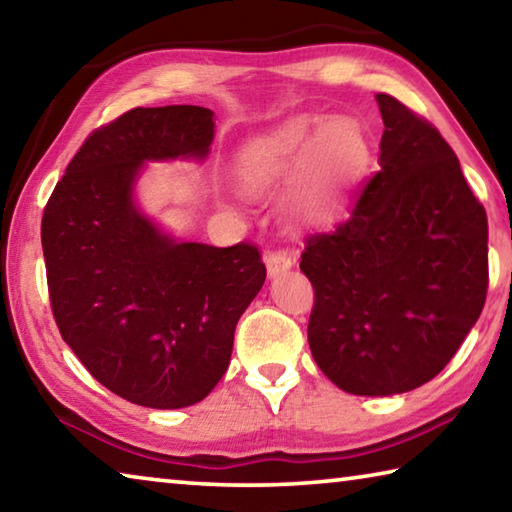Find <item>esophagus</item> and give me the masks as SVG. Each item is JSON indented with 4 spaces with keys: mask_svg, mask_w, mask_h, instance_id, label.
<instances>
[{
    "mask_svg": "<svg viewBox=\"0 0 512 512\" xmlns=\"http://www.w3.org/2000/svg\"><path fill=\"white\" fill-rule=\"evenodd\" d=\"M264 264H266L268 275L275 277L284 271H289L293 266V257L287 253V250H273V253H268L264 257Z\"/></svg>",
    "mask_w": 512,
    "mask_h": 512,
    "instance_id": "1",
    "label": "esophagus"
}]
</instances>
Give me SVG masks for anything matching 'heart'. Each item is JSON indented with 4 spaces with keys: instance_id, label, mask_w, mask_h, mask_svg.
Segmentation results:
<instances>
[{
    "instance_id": "1",
    "label": "heart",
    "mask_w": 512,
    "mask_h": 512,
    "mask_svg": "<svg viewBox=\"0 0 512 512\" xmlns=\"http://www.w3.org/2000/svg\"><path fill=\"white\" fill-rule=\"evenodd\" d=\"M368 162V142L352 119L320 124L296 117L239 151L235 176L246 192L262 194L289 183V207L298 219L320 221L334 210Z\"/></svg>"
}]
</instances>
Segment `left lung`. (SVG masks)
I'll use <instances>...</instances> for the list:
<instances>
[{
	"mask_svg": "<svg viewBox=\"0 0 512 512\" xmlns=\"http://www.w3.org/2000/svg\"><path fill=\"white\" fill-rule=\"evenodd\" d=\"M379 171L332 230L305 239L307 339L352 395H395L443 370L488 293V216L438 128L391 94Z\"/></svg>",
	"mask_w": 512,
	"mask_h": 512,
	"instance_id": "1",
	"label": "left lung"
}]
</instances>
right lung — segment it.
Returning <instances> with one entry per match:
<instances>
[{"mask_svg":"<svg viewBox=\"0 0 512 512\" xmlns=\"http://www.w3.org/2000/svg\"><path fill=\"white\" fill-rule=\"evenodd\" d=\"M212 137L210 108L128 110L83 142L42 214L60 336L99 384L151 409L192 406L219 384L266 280L255 244H178L133 203L144 160H203Z\"/></svg>","mask_w":512,"mask_h":512,"instance_id":"add662e5","label":"right lung"}]
</instances>
